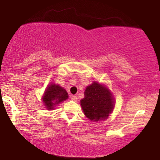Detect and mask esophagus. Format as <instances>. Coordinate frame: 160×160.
I'll use <instances>...</instances> for the list:
<instances>
[{
	"label": "esophagus",
	"instance_id": "esophagus-1",
	"mask_svg": "<svg viewBox=\"0 0 160 160\" xmlns=\"http://www.w3.org/2000/svg\"><path fill=\"white\" fill-rule=\"evenodd\" d=\"M70 98H71L72 100H73V101H77V100H78V97H77V96H76V95H70Z\"/></svg>",
	"mask_w": 160,
	"mask_h": 160
}]
</instances>
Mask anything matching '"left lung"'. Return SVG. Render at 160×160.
<instances>
[{"mask_svg":"<svg viewBox=\"0 0 160 160\" xmlns=\"http://www.w3.org/2000/svg\"><path fill=\"white\" fill-rule=\"evenodd\" d=\"M80 102L84 115L94 122L107 119L114 108V99L110 90L97 82L87 87L84 98Z\"/></svg>","mask_w":160,"mask_h":160,"instance_id":"8db88e82","label":"left lung"}]
</instances>
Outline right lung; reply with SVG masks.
I'll return each instance as SVG.
<instances>
[{
	"label": "right lung",
	"instance_id": "add662e5",
	"mask_svg": "<svg viewBox=\"0 0 160 160\" xmlns=\"http://www.w3.org/2000/svg\"><path fill=\"white\" fill-rule=\"evenodd\" d=\"M68 98V95L65 89L58 84H51L46 89L42 99L46 108L53 110L54 106L67 100Z\"/></svg>",
	"mask_w": 160,
	"mask_h": 160
}]
</instances>
